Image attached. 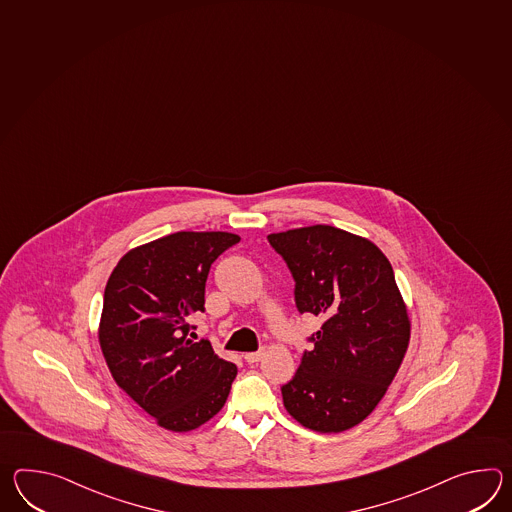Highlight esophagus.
<instances>
[{
    "label": "esophagus",
    "mask_w": 512,
    "mask_h": 512,
    "mask_svg": "<svg viewBox=\"0 0 512 512\" xmlns=\"http://www.w3.org/2000/svg\"><path fill=\"white\" fill-rule=\"evenodd\" d=\"M261 358H262L261 351H257V353L244 354V360H246V362H248V364H257V362H259V360H261Z\"/></svg>",
    "instance_id": "34e87169"
}]
</instances>
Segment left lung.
Returning <instances> with one entry per match:
<instances>
[{
  "instance_id": "1",
  "label": "left lung",
  "mask_w": 512,
  "mask_h": 512,
  "mask_svg": "<svg viewBox=\"0 0 512 512\" xmlns=\"http://www.w3.org/2000/svg\"><path fill=\"white\" fill-rule=\"evenodd\" d=\"M296 281V307L323 319L284 408L308 430L345 432L378 406L408 351L406 303L386 255L371 240L332 226L268 235Z\"/></svg>"
}]
</instances>
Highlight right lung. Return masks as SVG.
Segmentation results:
<instances>
[{"label":"right lung","mask_w":512,"mask_h":512,"mask_svg":"<svg viewBox=\"0 0 512 512\" xmlns=\"http://www.w3.org/2000/svg\"><path fill=\"white\" fill-rule=\"evenodd\" d=\"M226 231H178L128 251L104 288L99 343L117 386L161 428L191 432L228 400L237 365L194 341L211 264L239 242Z\"/></svg>","instance_id":"add662e5"}]
</instances>
